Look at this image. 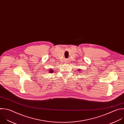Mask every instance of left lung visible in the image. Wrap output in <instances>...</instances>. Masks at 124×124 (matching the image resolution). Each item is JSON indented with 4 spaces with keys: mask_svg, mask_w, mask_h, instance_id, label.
I'll return each mask as SVG.
<instances>
[{
    "mask_svg": "<svg viewBox=\"0 0 124 124\" xmlns=\"http://www.w3.org/2000/svg\"><path fill=\"white\" fill-rule=\"evenodd\" d=\"M78 71H81V70H80V69H78Z\"/></svg>",
    "mask_w": 124,
    "mask_h": 124,
    "instance_id": "left-lung-1",
    "label": "left lung"
}]
</instances>
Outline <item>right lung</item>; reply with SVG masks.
Instances as JSON below:
<instances>
[{
  "label": "right lung",
  "instance_id": "obj_1",
  "mask_svg": "<svg viewBox=\"0 0 124 124\" xmlns=\"http://www.w3.org/2000/svg\"><path fill=\"white\" fill-rule=\"evenodd\" d=\"M53 71H53V70L52 69H50V70H49V72L50 73H52Z\"/></svg>",
  "mask_w": 124,
  "mask_h": 124
}]
</instances>
